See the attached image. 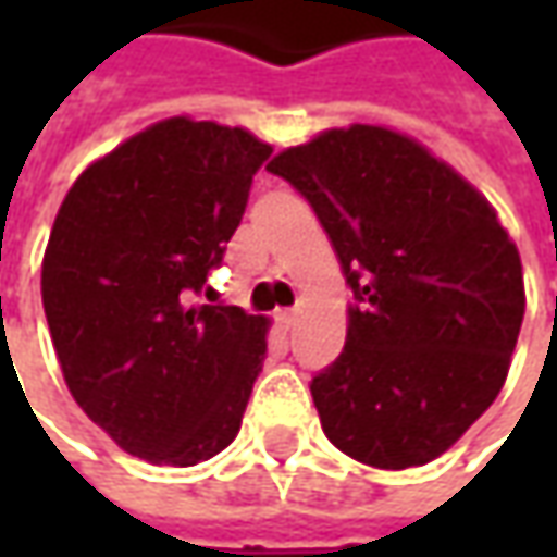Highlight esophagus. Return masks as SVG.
Masks as SVG:
<instances>
[{
    "label": "esophagus",
    "instance_id": "obj_1",
    "mask_svg": "<svg viewBox=\"0 0 557 557\" xmlns=\"http://www.w3.org/2000/svg\"><path fill=\"white\" fill-rule=\"evenodd\" d=\"M275 319H278V325H282L285 332H290V329L297 325V310H282Z\"/></svg>",
    "mask_w": 557,
    "mask_h": 557
}]
</instances>
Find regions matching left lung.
<instances>
[{"instance_id":"1","label":"left lung","mask_w":557,"mask_h":557,"mask_svg":"<svg viewBox=\"0 0 557 557\" xmlns=\"http://www.w3.org/2000/svg\"><path fill=\"white\" fill-rule=\"evenodd\" d=\"M269 173L315 210L354 290L344 354L310 381L350 459H437L493 406L524 322V272L496 210L424 145L354 123Z\"/></svg>"}]
</instances>
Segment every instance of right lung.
<instances>
[{
	"mask_svg": "<svg viewBox=\"0 0 557 557\" xmlns=\"http://www.w3.org/2000/svg\"><path fill=\"white\" fill-rule=\"evenodd\" d=\"M272 148L170 117L83 170L42 257V307L79 409L129 456L188 468L242 428L263 315L198 304Z\"/></svg>",
	"mask_w": 557,
	"mask_h": 557,
	"instance_id": "obj_1",
	"label": "right lung"
}]
</instances>
